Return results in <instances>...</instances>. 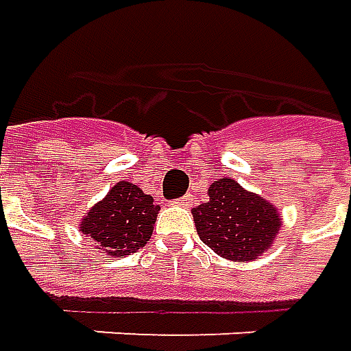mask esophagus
<instances>
[{
  "instance_id": "34e87169",
  "label": "esophagus",
  "mask_w": 351,
  "mask_h": 351,
  "mask_svg": "<svg viewBox=\"0 0 351 351\" xmlns=\"http://www.w3.org/2000/svg\"><path fill=\"white\" fill-rule=\"evenodd\" d=\"M191 203H193V195H185V197L178 199L173 204H178V206H185V208H187V206H191Z\"/></svg>"
}]
</instances>
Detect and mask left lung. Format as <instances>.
<instances>
[{
  "instance_id": "left-lung-1",
  "label": "left lung",
  "mask_w": 351,
  "mask_h": 351,
  "mask_svg": "<svg viewBox=\"0 0 351 351\" xmlns=\"http://www.w3.org/2000/svg\"><path fill=\"white\" fill-rule=\"evenodd\" d=\"M191 214L204 245L237 263L255 261L272 249L282 228L274 204L230 178L214 181L208 187V203L199 204Z\"/></svg>"
}]
</instances>
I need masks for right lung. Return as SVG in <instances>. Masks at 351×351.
I'll return each mask as SVG.
<instances>
[{
    "instance_id": "add662e5",
    "label": "right lung",
    "mask_w": 351,
    "mask_h": 351,
    "mask_svg": "<svg viewBox=\"0 0 351 351\" xmlns=\"http://www.w3.org/2000/svg\"><path fill=\"white\" fill-rule=\"evenodd\" d=\"M160 206L131 181H117L82 216L81 232L108 257H125L148 243Z\"/></svg>"
}]
</instances>
